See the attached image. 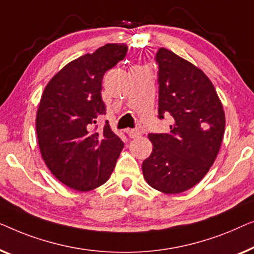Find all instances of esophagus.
<instances>
[{
    "label": "esophagus",
    "instance_id": "esophagus-1",
    "mask_svg": "<svg viewBox=\"0 0 254 254\" xmlns=\"http://www.w3.org/2000/svg\"><path fill=\"white\" fill-rule=\"evenodd\" d=\"M128 137L130 138H139L141 137V132L139 130H130L128 131Z\"/></svg>",
    "mask_w": 254,
    "mask_h": 254
}]
</instances>
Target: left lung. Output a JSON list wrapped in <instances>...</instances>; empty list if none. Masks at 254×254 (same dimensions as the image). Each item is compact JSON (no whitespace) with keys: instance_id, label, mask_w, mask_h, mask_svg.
<instances>
[{"instance_id":"left-lung-1","label":"left lung","mask_w":254,"mask_h":254,"mask_svg":"<svg viewBox=\"0 0 254 254\" xmlns=\"http://www.w3.org/2000/svg\"><path fill=\"white\" fill-rule=\"evenodd\" d=\"M159 64V117L170 115L169 133H149L151 155L142 162L149 187L166 194L197 185L213 166L223 140L226 116L215 87L194 64L166 48Z\"/></svg>"}]
</instances>
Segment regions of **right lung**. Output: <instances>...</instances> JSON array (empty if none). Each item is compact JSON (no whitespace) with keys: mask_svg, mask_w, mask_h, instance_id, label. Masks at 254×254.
<instances>
[{"mask_svg":"<svg viewBox=\"0 0 254 254\" xmlns=\"http://www.w3.org/2000/svg\"><path fill=\"white\" fill-rule=\"evenodd\" d=\"M126 44H107L71 61L46 85L35 127L42 159L61 183L85 192L109 180L123 141L106 124L93 132L105 114L101 98L106 71L127 55Z\"/></svg>","mask_w":254,"mask_h":254,"instance_id":"add662e5","label":"right lung"}]
</instances>
